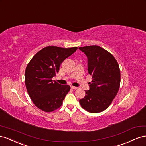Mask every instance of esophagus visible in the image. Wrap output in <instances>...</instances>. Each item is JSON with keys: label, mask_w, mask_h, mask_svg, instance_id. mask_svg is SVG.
<instances>
[{"label": "esophagus", "mask_w": 146, "mask_h": 146, "mask_svg": "<svg viewBox=\"0 0 146 146\" xmlns=\"http://www.w3.org/2000/svg\"><path fill=\"white\" fill-rule=\"evenodd\" d=\"M71 88H72V89H77L78 87H74V86H72V87H71Z\"/></svg>", "instance_id": "esophagus-1"}]
</instances>
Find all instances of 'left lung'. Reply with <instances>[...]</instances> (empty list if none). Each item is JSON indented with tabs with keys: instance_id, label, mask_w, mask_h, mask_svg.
Segmentation results:
<instances>
[{
	"instance_id": "left-lung-1",
	"label": "left lung",
	"mask_w": 146,
	"mask_h": 146,
	"mask_svg": "<svg viewBox=\"0 0 146 146\" xmlns=\"http://www.w3.org/2000/svg\"><path fill=\"white\" fill-rule=\"evenodd\" d=\"M88 59V72L92 81L85 97L80 100L83 109L98 113L108 108L117 95L120 84V71L115 57L97 45L79 48Z\"/></svg>"
}]
</instances>
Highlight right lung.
Listing matches in <instances>:
<instances>
[{
	"mask_svg": "<svg viewBox=\"0 0 146 146\" xmlns=\"http://www.w3.org/2000/svg\"><path fill=\"white\" fill-rule=\"evenodd\" d=\"M77 49L49 46L41 49L29 62L25 71V84L29 97L40 110L49 112L62 106L70 86L59 84L52 79L59 73L64 60Z\"/></svg>",
	"mask_w": 146,
	"mask_h": 146,
	"instance_id": "right-lung-1",
	"label": "right lung"
}]
</instances>
